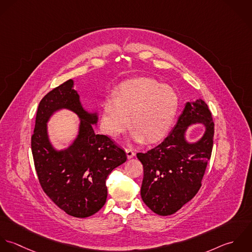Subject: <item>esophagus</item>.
Here are the masks:
<instances>
[{
  "mask_svg": "<svg viewBox=\"0 0 252 252\" xmlns=\"http://www.w3.org/2000/svg\"><path fill=\"white\" fill-rule=\"evenodd\" d=\"M126 153L127 158H133L135 156V153H134L132 148H126Z\"/></svg>",
  "mask_w": 252,
  "mask_h": 252,
  "instance_id": "obj_1",
  "label": "esophagus"
}]
</instances>
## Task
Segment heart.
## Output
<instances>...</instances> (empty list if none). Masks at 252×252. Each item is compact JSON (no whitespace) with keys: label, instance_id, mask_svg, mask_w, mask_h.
Returning <instances> with one entry per match:
<instances>
[{"label":"heart","instance_id":"1","mask_svg":"<svg viewBox=\"0 0 252 252\" xmlns=\"http://www.w3.org/2000/svg\"><path fill=\"white\" fill-rule=\"evenodd\" d=\"M178 106L179 96L172 87L149 78L129 80L120 85L115 98L104 102L101 126L116 137L129 126L130 116L131 138L157 142L170 129Z\"/></svg>","mask_w":252,"mask_h":252}]
</instances>
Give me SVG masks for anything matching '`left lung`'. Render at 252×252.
<instances>
[{
	"instance_id": "obj_1",
	"label": "left lung",
	"mask_w": 252,
	"mask_h": 252,
	"mask_svg": "<svg viewBox=\"0 0 252 252\" xmlns=\"http://www.w3.org/2000/svg\"><path fill=\"white\" fill-rule=\"evenodd\" d=\"M201 123L206 131L196 143L186 139L190 125ZM214 123L202 99L187 102L165 139L146 153H137L143 164L141 198L155 213L171 215L191 201L201 180L213 146Z\"/></svg>"
}]
</instances>
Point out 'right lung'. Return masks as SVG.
Returning <instances> with one entry per match:
<instances>
[{"mask_svg": "<svg viewBox=\"0 0 252 252\" xmlns=\"http://www.w3.org/2000/svg\"><path fill=\"white\" fill-rule=\"evenodd\" d=\"M67 108L80 119L79 132L67 149L56 151L47 133V122L57 110ZM97 113L82 105L74 81L68 80L41 100L31 138V148L39 182L59 208L85 218L96 213L107 199L106 179L114 168L126 160V155L114 141L96 134L93 125Z\"/></svg>", "mask_w": 252, "mask_h": 252, "instance_id": "right-lung-1", "label": "right lung"}]
</instances>
